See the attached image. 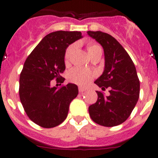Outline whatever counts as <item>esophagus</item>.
<instances>
[{"label":"esophagus","instance_id":"obj_1","mask_svg":"<svg viewBox=\"0 0 158 158\" xmlns=\"http://www.w3.org/2000/svg\"><path fill=\"white\" fill-rule=\"evenodd\" d=\"M78 89H79V92H80V93H83V92L86 91V89L83 87H79Z\"/></svg>","mask_w":158,"mask_h":158}]
</instances>
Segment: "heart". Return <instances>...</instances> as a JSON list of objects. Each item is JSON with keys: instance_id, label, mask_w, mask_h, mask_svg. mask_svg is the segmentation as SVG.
I'll return each instance as SVG.
<instances>
[{"instance_id": "1", "label": "heart", "mask_w": 158, "mask_h": 158, "mask_svg": "<svg viewBox=\"0 0 158 158\" xmlns=\"http://www.w3.org/2000/svg\"><path fill=\"white\" fill-rule=\"evenodd\" d=\"M75 47H76V44L73 43V44L69 45L66 49L65 53V62H69V59H70L73 52L74 51ZM87 50L90 57L93 56L97 53H102L101 47L96 43H89L87 46ZM95 76H96V73L93 71L77 67V68H74L69 71L68 77H69V80L73 83L77 84L81 86H85L93 80Z\"/></svg>"}]
</instances>
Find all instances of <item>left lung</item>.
<instances>
[{
	"mask_svg": "<svg viewBox=\"0 0 158 158\" xmlns=\"http://www.w3.org/2000/svg\"><path fill=\"white\" fill-rule=\"evenodd\" d=\"M87 34L100 43L104 53V72L94 83L102 90L110 88L107 96L96 91L98 98L89 106V115L101 126H118L127 119L139 100L140 82L136 68L115 38L100 31H89Z\"/></svg>",
	"mask_w": 158,
	"mask_h": 158,
	"instance_id": "obj_1",
	"label": "left lung"
}]
</instances>
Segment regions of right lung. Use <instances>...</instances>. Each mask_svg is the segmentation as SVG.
<instances>
[{
	"instance_id": "1",
	"label": "right lung",
	"mask_w": 158,
	"mask_h": 158,
	"mask_svg": "<svg viewBox=\"0 0 158 158\" xmlns=\"http://www.w3.org/2000/svg\"><path fill=\"white\" fill-rule=\"evenodd\" d=\"M83 37L81 31H58L47 35L32 51L19 77V98L31 120L51 128L66 118L71 101L78 94L75 84L60 89L51 87V81L63 83L65 53L70 44Z\"/></svg>"
}]
</instances>
